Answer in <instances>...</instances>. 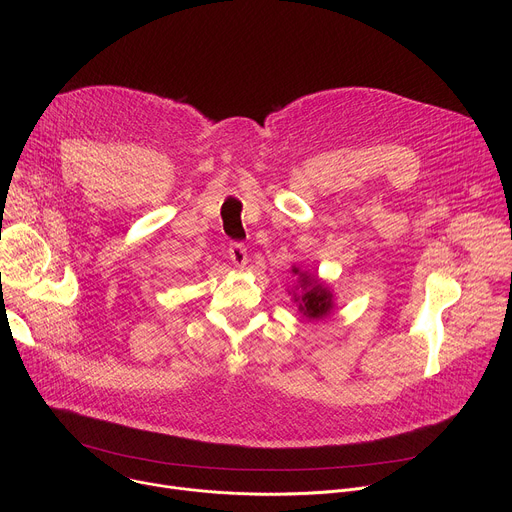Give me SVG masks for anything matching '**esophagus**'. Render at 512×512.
<instances>
[{"instance_id":"34e87169","label":"esophagus","mask_w":512,"mask_h":512,"mask_svg":"<svg viewBox=\"0 0 512 512\" xmlns=\"http://www.w3.org/2000/svg\"><path fill=\"white\" fill-rule=\"evenodd\" d=\"M229 257L235 267H245L247 265V247L243 243H231Z\"/></svg>"}]
</instances>
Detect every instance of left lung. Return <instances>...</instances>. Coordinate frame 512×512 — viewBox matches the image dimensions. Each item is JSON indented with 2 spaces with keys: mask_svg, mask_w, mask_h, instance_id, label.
Segmentation results:
<instances>
[{
  "mask_svg": "<svg viewBox=\"0 0 512 512\" xmlns=\"http://www.w3.org/2000/svg\"><path fill=\"white\" fill-rule=\"evenodd\" d=\"M294 271L298 273V269H294ZM300 277H302V287H304V294L300 298H296V302L300 300V310L310 320L324 318L332 310V294L328 291V287H324L316 277H310L306 273H302Z\"/></svg>",
  "mask_w": 512,
  "mask_h": 512,
  "instance_id": "8db88e82",
  "label": "left lung"
}]
</instances>
